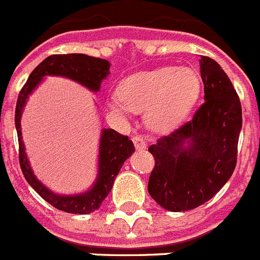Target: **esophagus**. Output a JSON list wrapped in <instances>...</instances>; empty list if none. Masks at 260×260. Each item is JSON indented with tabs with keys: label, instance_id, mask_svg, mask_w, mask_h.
Segmentation results:
<instances>
[{
	"label": "esophagus",
	"instance_id": "34e87169",
	"mask_svg": "<svg viewBox=\"0 0 260 260\" xmlns=\"http://www.w3.org/2000/svg\"><path fill=\"white\" fill-rule=\"evenodd\" d=\"M133 144H135L136 149H139V150H143V149L146 148L145 140H144L141 136H135V137H133Z\"/></svg>",
	"mask_w": 260,
	"mask_h": 260
}]
</instances>
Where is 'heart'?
Instances as JSON below:
<instances>
[{
  "label": "heart",
  "mask_w": 260,
  "mask_h": 260,
  "mask_svg": "<svg viewBox=\"0 0 260 260\" xmlns=\"http://www.w3.org/2000/svg\"><path fill=\"white\" fill-rule=\"evenodd\" d=\"M200 89L198 76L188 68H161L131 76L112 95V110L128 114L148 110V123L155 129L175 127L191 111Z\"/></svg>",
  "instance_id": "b5f03b06"
}]
</instances>
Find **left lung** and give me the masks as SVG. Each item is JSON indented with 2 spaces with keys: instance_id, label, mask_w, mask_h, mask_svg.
I'll list each match as a JSON object with an SVG mask.
<instances>
[{
  "instance_id": "8db88e82",
  "label": "left lung",
  "mask_w": 260,
  "mask_h": 260,
  "mask_svg": "<svg viewBox=\"0 0 260 260\" xmlns=\"http://www.w3.org/2000/svg\"><path fill=\"white\" fill-rule=\"evenodd\" d=\"M204 103L192 119L149 146L154 169L148 191L171 212L198 208L232 177L237 164L242 108L238 94L220 65L202 56Z\"/></svg>"
}]
</instances>
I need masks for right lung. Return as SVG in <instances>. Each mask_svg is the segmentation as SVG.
I'll return each mask as SVG.
<instances>
[{
	"label": "right lung",
	"mask_w": 260,
	"mask_h": 260,
	"mask_svg": "<svg viewBox=\"0 0 260 260\" xmlns=\"http://www.w3.org/2000/svg\"><path fill=\"white\" fill-rule=\"evenodd\" d=\"M110 74V62L107 60L82 53H68V55H52L43 60L30 74L27 82L18 95L15 107V128H17L18 143H19V164L22 173L31 187L39 193L46 202L60 211L68 213L87 214L96 211L102 202L107 198L114 184L116 175L127 158L135 152V145L128 139L114 129H103L101 133L98 159V177L95 183L89 191L76 195H57L47 188L32 173L28 158L24 152L22 140L21 117L23 107L28 95L36 89L46 76H61L71 78L91 91L96 92L101 89V83Z\"/></svg>",
	"instance_id": "1"
}]
</instances>
